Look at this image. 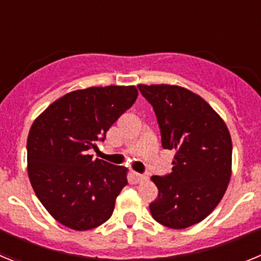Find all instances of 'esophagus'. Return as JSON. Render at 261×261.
<instances>
[{"label": "esophagus", "instance_id": "obj_1", "mask_svg": "<svg viewBox=\"0 0 261 261\" xmlns=\"http://www.w3.org/2000/svg\"><path fill=\"white\" fill-rule=\"evenodd\" d=\"M133 179H135V180L137 181V183H141V181L146 180L147 176H146V175H144V174H138V172H133Z\"/></svg>", "mask_w": 261, "mask_h": 261}]
</instances>
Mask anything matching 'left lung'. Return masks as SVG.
Segmentation results:
<instances>
[{
  "mask_svg": "<svg viewBox=\"0 0 261 261\" xmlns=\"http://www.w3.org/2000/svg\"><path fill=\"white\" fill-rule=\"evenodd\" d=\"M153 106L163 149L175 150L172 172L151 177L154 220L171 229L201 222L223 197L231 176L229 129L201 96L171 85H138Z\"/></svg>",
  "mask_w": 261,
  "mask_h": 261,
  "instance_id": "8db88e82",
  "label": "left lung"
}]
</instances>
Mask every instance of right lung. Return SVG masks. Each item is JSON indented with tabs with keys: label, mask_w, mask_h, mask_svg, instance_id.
Segmentation results:
<instances>
[{
	"label": "right lung",
	"mask_w": 261,
	"mask_h": 261,
	"mask_svg": "<svg viewBox=\"0 0 261 261\" xmlns=\"http://www.w3.org/2000/svg\"><path fill=\"white\" fill-rule=\"evenodd\" d=\"M135 86L71 91L34 121L27 138L31 186L48 213L69 229L85 231L112 216L126 186V168L94 159L87 150L105 141L110 126L133 106Z\"/></svg>",
	"instance_id": "obj_1"
}]
</instances>
